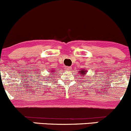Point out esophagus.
<instances>
[{"label": "esophagus", "mask_w": 131, "mask_h": 131, "mask_svg": "<svg viewBox=\"0 0 131 131\" xmlns=\"http://www.w3.org/2000/svg\"><path fill=\"white\" fill-rule=\"evenodd\" d=\"M65 69L67 71H70V70H71V67H66Z\"/></svg>", "instance_id": "1"}]
</instances>
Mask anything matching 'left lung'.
Returning a JSON list of instances; mask_svg holds the SVG:
<instances>
[{
  "label": "left lung",
  "mask_w": 131,
  "mask_h": 131,
  "mask_svg": "<svg viewBox=\"0 0 131 131\" xmlns=\"http://www.w3.org/2000/svg\"><path fill=\"white\" fill-rule=\"evenodd\" d=\"M79 72H80V74L82 75V76H83L84 75H86V72H87V71H86V70H85V69H81V70H80V71H79Z\"/></svg>",
  "instance_id": "1"
}]
</instances>
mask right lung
Returning <instances> with one entry per match:
<instances>
[{
    "label": "right lung",
    "instance_id": "obj_1",
    "mask_svg": "<svg viewBox=\"0 0 131 131\" xmlns=\"http://www.w3.org/2000/svg\"><path fill=\"white\" fill-rule=\"evenodd\" d=\"M51 72H53V71H51Z\"/></svg>",
    "mask_w": 131,
    "mask_h": 131
}]
</instances>
